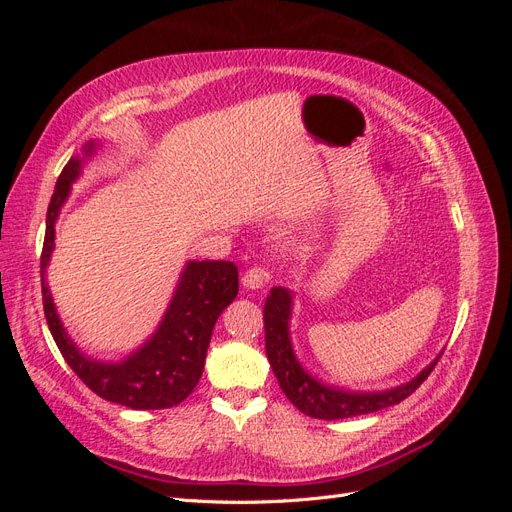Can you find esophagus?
I'll use <instances>...</instances> for the list:
<instances>
[{"mask_svg": "<svg viewBox=\"0 0 512 512\" xmlns=\"http://www.w3.org/2000/svg\"><path fill=\"white\" fill-rule=\"evenodd\" d=\"M267 280H269L267 271L260 269V267H254V269H250V271H245L241 282H243V286H245L247 290H258V288H262V284H265Z\"/></svg>", "mask_w": 512, "mask_h": 512, "instance_id": "34e87169", "label": "esophagus"}]
</instances>
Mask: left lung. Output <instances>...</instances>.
Segmentation results:
<instances>
[{"instance_id":"1","label":"left lung","mask_w":512,"mask_h":512,"mask_svg":"<svg viewBox=\"0 0 512 512\" xmlns=\"http://www.w3.org/2000/svg\"><path fill=\"white\" fill-rule=\"evenodd\" d=\"M290 318H292V292L282 286H273L265 301V348L267 359L273 367V374L280 382V389L292 401L294 408L312 418L322 421H337V418L361 416L378 412L399 404L412 395L425 382L431 369L440 361L442 352L433 359L421 374L412 380L393 386L386 391H350L344 386L327 384L307 371L294 352L290 339Z\"/></svg>"}]
</instances>
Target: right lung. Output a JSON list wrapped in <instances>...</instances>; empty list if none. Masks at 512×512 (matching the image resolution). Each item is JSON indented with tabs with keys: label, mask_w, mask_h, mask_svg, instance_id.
Returning <instances> with one entry per match:
<instances>
[{
	"label": "right lung",
	"mask_w": 512,
	"mask_h": 512,
	"mask_svg": "<svg viewBox=\"0 0 512 512\" xmlns=\"http://www.w3.org/2000/svg\"><path fill=\"white\" fill-rule=\"evenodd\" d=\"M100 147V141H87L79 156L68 160L46 211V235L40 256L46 324L74 374L102 399L132 410L173 408L194 391L203 376L215 322L239 292V271L235 262L228 260L185 262L173 299L156 331L126 359L100 361L76 346L57 314L46 282V267L55 250V224L61 207L66 205L72 183L81 177L83 166L96 156Z\"/></svg>",
	"instance_id": "add662e5"
}]
</instances>
